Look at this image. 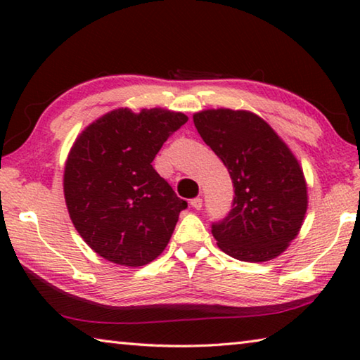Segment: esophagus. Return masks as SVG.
<instances>
[{
    "label": "esophagus",
    "mask_w": 360,
    "mask_h": 360,
    "mask_svg": "<svg viewBox=\"0 0 360 360\" xmlns=\"http://www.w3.org/2000/svg\"><path fill=\"white\" fill-rule=\"evenodd\" d=\"M191 205L193 206L195 210H202V206H203V200L200 198V197H197V198H193V200H191Z\"/></svg>",
    "instance_id": "esophagus-1"
}]
</instances>
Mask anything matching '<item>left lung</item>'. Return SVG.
Listing matches in <instances>:
<instances>
[{
    "label": "left lung",
    "instance_id": "obj_1",
    "mask_svg": "<svg viewBox=\"0 0 360 360\" xmlns=\"http://www.w3.org/2000/svg\"><path fill=\"white\" fill-rule=\"evenodd\" d=\"M193 124L235 187L233 208L212 225L217 246L254 264L281 255L308 208L307 179L294 152L266 120L246 109H205L193 114Z\"/></svg>",
    "mask_w": 360,
    "mask_h": 360
}]
</instances>
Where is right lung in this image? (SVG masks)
<instances>
[{"label": "right lung", "mask_w": 360, "mask_h": 360, "mask_svg": "<svg viewBox=\"0 0 360 360\" xmlns=\"http://www.w3.org/2000/svg\"><path fill=\"white\" fill-rule=\"evenodd\" d=\"M188 117L163 108L112 109L89 124L65 162L71 222L94 252L122 266L157 259L187 202L154 167L157 152Z\"/></svg>", "instance_id": "1"}]
</instances>
